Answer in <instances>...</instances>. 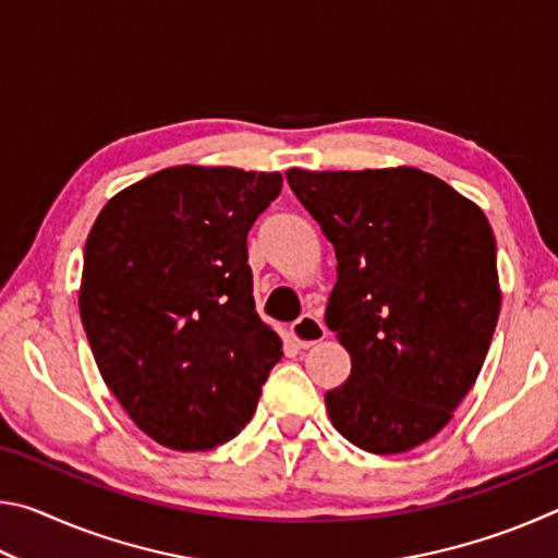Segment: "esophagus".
<instances>
[{"label": "esophagus", "instance_id": "esophagus-1", "mask_svg": "<svg viewBox=\"0 0 558 558\" xmlns=\"http://www.w3.org/2000/svg\"><path fill=\"white\" fill-rule=\"evenodd\" d=\"M290 335L302 349H307V347H315L323 342V339L327 337V327L323 325V319L315 315H302L298 323H292Z\"/></svg>", "mask_w": 558, "mask_h": 558}]
</instances>
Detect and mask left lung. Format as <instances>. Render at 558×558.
<instances>
[{
    "label": "left lung",
    "mask_w": 558,
    "mask_h": 558,
    "mask_svg": "<svg viewBox=\"0 0 558 558\" xmlns=\"http://www.w3.org/2000/svg\"><path fill=\"white\" fill-rule=\"evenodd\" d=\"M286 177L337 253L325 323L352 374L325 393L329 418L376 456L421 446L446 428L493 342L502 302L493 226L413 167Z\"/></svg>",
    "instance_id": "left-lung-1"
}]
</instances>
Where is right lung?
I'll return each mask as SVG.
<instances>
[{
	"mask_svg": "<svg viewBox=\"0 0 558 558\" xmlns=\"http://www.w3.org/2000/svg\"><path fill=\"white\" fill-rule=\"evenodd\" d=\"M278 172L169 167L102 206L83 251L81 319L102 381L172 450L235 438L280 362L256 313L248 231Z\"/></svg>",
	"mask_w": 558,
	"mask_h": 558,
	"instance_id": "1",
	"label": "right lung"
}]
</instances>
